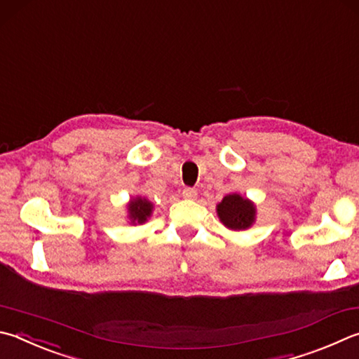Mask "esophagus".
I'll return each mask as SVG.
<instances>
[{
  "instance_id": "esophagus-1",
  "label": "esophagus",
  "mask_w": 359,
  "mask_h": 359,
  "mask_svg": "<svg viewBox=\"0 0 359 359\" xmlns=\"http://www.w3.org/2000/svg\"><path fill=\"white\" fill-rule=\"evenodd\" d=\"M182 196L187 198V199H196L198 198V191L194 190V188H185V190L182 191Z\"/></svg>"
}]
</instances>
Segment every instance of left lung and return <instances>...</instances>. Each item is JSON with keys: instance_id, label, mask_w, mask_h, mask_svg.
Returning a JSON list of instances; mask_svg holds the SVG:
<instances>
[{"instance_id": "left-lung-1", "label": "left lung", "mask_w": 359, "mask_h": 359, "mask_svg": "<svg viewBox=\"0 0 359 359\" xmlns=\"http://www.w3.org/2000/svg\"><path fill=\"white\" fill-rule=\"evenodd\" d=\"M217 215L229 231H246L256 223L257 208L251 199L240 193L226 194L217 204Z\"/></svg>"}]
</instances>
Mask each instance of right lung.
<instances>
[{"label": "right lung", "mask_w": 359, "mask_h": 359, "mask_svg": "<svg viewBox=\"0 0 359 359\" xmlns=\"http://www.w3.org/2000/svg\"><path fill=\"white\" fill-rule=\"evenodd\" d=\"M154 202L146 196H135L127 204V218L130 224H144L152 217Z\"/></svg>", "instance_id": "right-lung-1"}]
</instances>
